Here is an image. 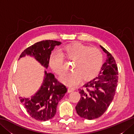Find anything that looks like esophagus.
Here are the masks:
<instances>
[{
	"label": "esophagus",
	"mask_w": 134,
	"mask_h": 134,
	"mask_svg": "<svg viewBox=\"0 0 134 134\" xmlns=\"http://www.w3.org/2000/svg\"><path fill=\"white\" fill-rule=\"evenodd\" d=\"M74 90H75V89H74V88H73V87H69V89H68V91H69V93L72 92H73V91H74Z\"/></svg>",
	"instance_id": "34e87169"
}]
</instances>
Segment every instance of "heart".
<instances>
[{
    "instance_id": "obj_1",
    "label": "heart",
    "mask_w": 134,
    "mask_h": 134,
    "mask_svg": "<svg viewBox=\"0 0 134 134\" xmlns=\"http://www.w3.org/2000/svg\"><path fill=\"white\" fill-rule=\"evenodd\" d=\"M53 52L50 56L51 67L58 75L64 72V58L74 61L73 71L65 74L61 79L70 86L78 85L82 80L90 79L97 74L102 64V54L98 48H89L80 43L67 45L60 50Z\"/></svg>"
}]
</instances>
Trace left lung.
Here are the masks:
<instances>
[{"label": "left lung", "mask_w": 134, "mask_h": 134, "mask_svg": "<svg viewBox=\"0 0 134 134\" xmlns=\"http://www.w3.org/2000/svg\"><path fill=\"white\" fill-rule=\"evenodd\" d=\"M107 59L97 76L79 89L81 98L75 107L78 115L87 120L97 119L105 113L116 93L118 69L112 55L100 45Z\"/></svg>", "instance_id": "left-lung-1"}]
</instances>
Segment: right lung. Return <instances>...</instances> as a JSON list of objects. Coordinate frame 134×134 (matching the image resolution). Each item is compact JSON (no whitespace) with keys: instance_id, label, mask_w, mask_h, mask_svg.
Here are the masks:
<instances>
[{"instance_id":"right-lung-1","label":"right lung","mask_w":134,"mask_h":134,"mask_svg":"<svg viewBox=\"0 0 134 134\" xmlns=\"http://www.w3.org/2000/svg\"><path fill=\"white\" fill-rule=\"evenodd\" d=\"M62 43L53 40L41 41L27 48L19 58L32 56L46 69L48 67L51 52L54 47ZM67 92V88L60 82L52 73L45 71L40 89L30 98L19 97L27 113L37 120L47 121L53 118L58 102Z\"/></svg>"}]
</instances>
